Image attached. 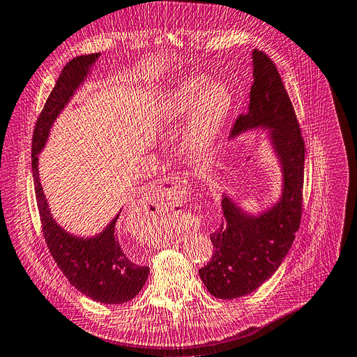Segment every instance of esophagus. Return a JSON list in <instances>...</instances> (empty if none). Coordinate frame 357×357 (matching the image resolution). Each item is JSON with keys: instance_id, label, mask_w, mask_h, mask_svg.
Returning a JSON list of instances; mask_svg holds the SVG:
<instances>
[{"instance_id": "obj_1", "label": "esophagus", "mask_w": 357, "mask_h": 357, "mask_svg": "<svg viewBox=\"0 0 357 357\" xmlns=\"http://www.w3.org/2000/svg\"><path fill=\"white\" fill-rule=\"evenodd\" d=\"M152 197L161 200V204H167L172 209H179L182 206V199L187 195V181L181 176H166L155 182L151 188Z\"/></svg>"}]
</instances>
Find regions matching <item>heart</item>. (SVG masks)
<instances>
[{"instance_id": "heart-1", "label": "heart", "mask_w": 357, "mask_h": 357, "mask_svg": "<svg viewBox=\"0 0 357 357\" xmlns=\"http://www.w3.org/2000/svg\"><path fill=\"white\" fill-rule=\"evenodd\" d=\"M193 77L172 91L166 112L169 119L179 117L191 108L184 132V148L193 153H204L215 142L232 108V95L222 83H209Z\"/></svg>"}]
</instances>
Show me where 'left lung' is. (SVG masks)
<instances>
[{"label": "left lung", "instance_id": "8db88e82", "mask_svg": "<svg viewBox=\"0 0 357 357\" xmlns=\"http://www.w3.org/2000/svg\"><path fill=\"white\" fill-rule=\"evenodd\" d=\"M253 84L249 112L240 114L232 135L270 130V140L282 166V196L255 217L223 196V220L213 232V258L199 276L217 298H238L259 288L279 268L289 252L301 220L305 176V142L294 107L279 70L266 52L253 50Z\"/></svg>", "mask_w": 357, "mask_h": 357}]
</instances>
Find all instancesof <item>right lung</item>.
Wrapping results in <instances>:
<instances>
[{"instance_id": "1", "label": "right lung", "mask_w": 357, "mask_h": 357, "mask_svg": "<svg viewBox=\"0 0 357 357\" xmlns=\"http://www.w3.org/2000/svg\"><path fill=\"white\" fill-rule=\"evenodd\" d=\"M98 57L99 54L79 56L63 68L34 126L31 169L43 236L57 267L70 285L91 300L105 305H121L132 300L142 291L149 276V267L135 264L122 249L114 232L119 214L102 232L91 238H79L66 232L51 215L38 169V155L48 140L54 121L84 83L90 66Z\"/></svg>"}]
</instances>
